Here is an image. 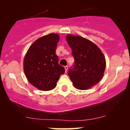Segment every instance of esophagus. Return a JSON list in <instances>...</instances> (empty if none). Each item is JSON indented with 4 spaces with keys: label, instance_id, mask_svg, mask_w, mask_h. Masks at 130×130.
Masks as SVG:
<instances>
[{
    "label": "esophagus",
    "instance_id": "esophagus-1",
    "mask_svg": "<svg viewBox=\"0 0 130 130\" xmlns=\"http://www.w3.org/2000/svg\"><path fill=\"white\" fill-rule=\"evenodd\" d=\"M65 67V72H67V70H68V67L67 66V65H66V66H65L64 67Z\"/></svg>",
    "mask_w": 130,
    "mask_h": 130
}]
</instances>
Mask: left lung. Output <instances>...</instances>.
I'll use <instances>...</instances> for the list:
<instances>
[{
	"mask_svg": "<svg viewBox=\"0 0 130 130\" xmlns=\"http://www.w3.org/2000/svg\"><path fill=\"white\" fill-rule=\"evenodd\" d=\"M66 40L74 59L68 73L73 86L79 90H86L96 85L105 70L103 54L96 44L82 37L68 35Z\"/></svg>",
	"mask_w": 130,
	"mask_h": 130,
	"instance_id": "1",
	"label": "left lung"
}]
</instances>
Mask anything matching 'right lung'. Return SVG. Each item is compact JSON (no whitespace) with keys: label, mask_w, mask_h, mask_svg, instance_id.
Returning a JSON list of instances; mask_svg holds the SVG:
<instances>
[{"label":"right lung","mask_w":130,"mask_h":130,"mask_svg":"<svg viewBox=\"0 0 130 130\" xmlns=\"http://www.w3.org/2000/svg\"><path fill=\"white\" fill-rule=\"evenodd\" d=\"M59 36L50 34L37 40L27 52L24 70L31 84L41 90L54 89L65 68L59 64L56 54Z\"/></svg>","instance_id":"1"}]
</instances>
